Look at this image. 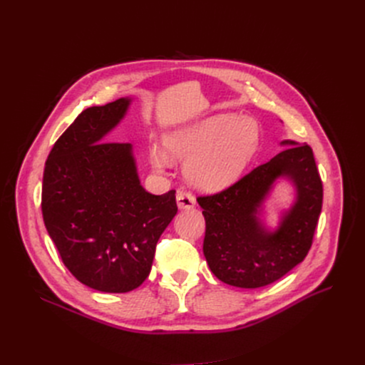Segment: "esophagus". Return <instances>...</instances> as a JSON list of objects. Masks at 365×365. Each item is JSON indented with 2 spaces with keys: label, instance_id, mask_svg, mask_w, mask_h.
I'll use <instances>...</instances> for the list:
<instances>
[{
  "label": "esophagus",
  "instance_id": "34e87169",
  "mask_svg": "<svg viewBox=\"0 0 365 365\" xmlns=\"http://www.w3.org/2000/svg\"><path fill=\"white\" fill-rule=\"evenodd\" d=\"M176 201H178V207L180 210H192L195 207V197L189 192H185V190H179L176 195Z\"/></svg>",
  "mask_w": 365,
  "mask_h": 365
}]
</instances>
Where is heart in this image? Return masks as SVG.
Masks as SVG:
<instances>
[{
    "label": "heart",
    "mask_w": 365,
    "mask_h": 365,
    "mask_svg": "<svg viewBox=\"0 0 365 365\" xmlns=\"http://www.w3.org/2000/svg\"><path fill=\"white\" fill-rule=\"evenodd\" d=\"M259 130L253 120L219 113L194 125L171 133L165 139L167 153L153 146L152 165L163 170L170 160L187 161L186 176L197 187L216 190L234 183L253 158Z\"/></svg>",
    "instance_id": "obj_1"
}]
</instances>
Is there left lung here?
<instances>
[{"instance_id":"1","label":"left lung","mask_w":365,"mask_h":365,"mask_svg":"<svg viewBox=\"0 0 365 365\" xmlns=\"http://www.w3.org/2000/svg\"><path fill=\"white\" fill-rule=\"evenodd\" d=\"M284 150L215 195L198 197L205 219L202 252L225 284L259 289L290 272L308 255L322 207V182L309 145L284 140ZM289 178L297 201L275 232L258 216L277 178Z\"/></svg>"}]
</instances>
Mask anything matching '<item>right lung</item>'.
Masks as SVG:
<instances>
[{
	"label": "right lung",
	"mask_w": 365,
	"mask_h": 365,
	"mask_svg": "<svg viewBox=\"0 0 365 365\" xmlns=\"http://www.w3.org/2000/svg\"><path fill=\"white\" fill-rule=\"evenodd\" d=\"M131 99L83 110L46 161L41 210L69 272L98 292L127 293L148 278L155 247L178 213L176 190L140 185L130 143L105 142Z\"/></svg>",
	"instance_id": "right-lung-1"
}]
</instances>
